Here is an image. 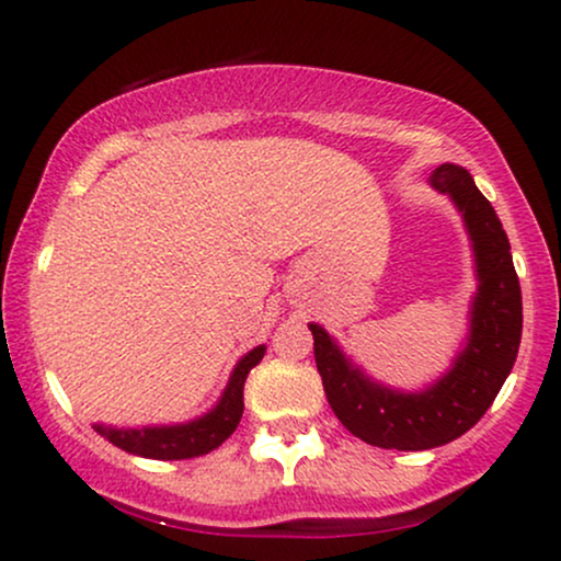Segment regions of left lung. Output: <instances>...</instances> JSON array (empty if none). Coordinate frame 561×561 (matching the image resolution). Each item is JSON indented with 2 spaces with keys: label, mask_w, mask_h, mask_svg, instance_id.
<instances>
[{
  "label": "left lung",
  "mask_w": 561,
  "mask_h": 561,
  "mask_svg": "<svg viewBox=\"0 0 561 561\" xmlns=\"http://www.w3.org/2000/svg\"><path fill=\"white\" fill-rule=\"evenodd\" d=\"M430 186L448 195L461 214L478 276L465 345L446 375L424 390L390 388L366 375L324 327L308 324L334 416L377 448L427 450L472 430L506 382L523 337V293L493 205L461 165H437L430 173Z\"/></svg>",
  "instance_id": "left-lung-1"
}]
</instances>
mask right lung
I'll use <instances>...</instances> for the list:
<instances>
[{
	"label": "right lung",
	"mask_w": 561,
	"mask_h": 561,
	"mask_svg": "<svg viewBox=\"0 0 561 561\" xmlns=\"http://www.w3.org/2000/svg\"><path fill=\"white\" fill-rule=\"evenodd\" d=\"M266 345L253 347L237 362L231 371L227 388L218 398L214 409L208 414L197 416V420L179 422V424H141V427H111V424H94V430L102 437L118 446L121 450L134 456H145V459L173 461V459H195V456L210 454V450L221 446L227 437L234 433L237 424L242 420V390L244 379L250 369L261 364Z\"/></svg>",
	"instance_id": "obj_1"
}]
</instances>
